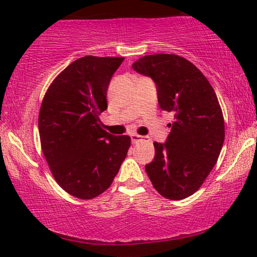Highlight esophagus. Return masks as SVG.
I'll use <instances>...</instances> for the list:
<instances>
[{"label": "esophagus", "mask_w": 257, "mask_h": 257, "mask_svg": "<svg viewBox=\"0 0 257 257\" xmlns=\"http://www.w3.org/2000/svg\"><path fill=\"white\" fill-rule=\"evenodd\" d=\"M143 138H144V137L138 136V135H135V133H133V135H131V140H132L133 144H137V143L142 142Z\"/></svg>", "instance_id": "obj_1"}]
</instances>
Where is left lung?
Segmentation results:
<instances>
[{"mask_svg":"<svg viewBox=\"0 0 257 257\" xmlns=\"http://www.w3.org/2000/svg\"><path fill=\"white\" fill-rule=\"evenodd\" d=\"M157 85L158 103L172 112L165 143L145 166L153 187L170 200H182L201 187L220 156L224 121L212 85L194 64L177 55H149L132 64Z\"/></svg>","mask_w":257,"mask_h":257,"instance_id":"obj_1","label":"left lung"}]
</instances>
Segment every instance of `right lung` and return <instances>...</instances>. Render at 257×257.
<instances>
[{
	"label": "right lung",
	"instance_id": "obj_1",
	"mask_svg": "<svg viewBox=\"0 0 257 257\" xmlns=\"http://www.w3.org/2000/svg\"><path fill=\"white\" fill-rule=\"evenodd\" d=\"M122 57L85 56L51 83L42 101L38 131L45 160L69 194L89 200L110 187L131 146L128 136L100 127L106 92Z\"/></svg>",
	"mask_w": 257,
	"mask_h": 257
}]
</instances>
